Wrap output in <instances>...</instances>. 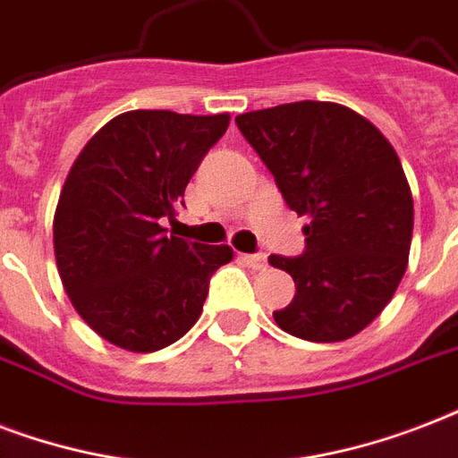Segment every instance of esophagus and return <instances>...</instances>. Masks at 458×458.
Masks as SVG:
<instances>
[{
  "mask_svg": "<svg viewBox=\"0 0 458 458\" xmlns=\"http://www.w3.org/2000/svg\"><path fill=\"white\" fill-rule=\"evenodd\" d=\"M243 262H246L248 267L258 269V272H260V269H265V267H267V258H265V255H262V253L243 255Z\"/></svg>",
  "mask_w": 458,
  "mask_h": 458,
  "instance_id": "obj_1",
  "label": "esophagus"
}]
</instances>
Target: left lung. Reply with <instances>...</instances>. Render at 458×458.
I'll return each mask as SVG.
<instances>
[{
  "instance_id": "obj_1",
  "label": "left lung",
  "mask_w": 458,
  "mask_h": 458,
  "mask_svg": "<svg viewBox=\"0 0 458 458\" xmlns=\"http://www.w3.org/2000/svg\"><path fill=\"white\" fill-rule=\"evenodd\" d=\"M286 205L308 215L306 250L269 255L293 301L275 322L306 342H344L385 310L409 265L413 198L394 148L336 102H289L236 116Z\"/></svg>"
}]
</instances>
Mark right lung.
Instances as JSON below:
<instances>
[{
	"mask_svg": "<svg viewBox=\"0 0 458 458\" xmlns=\"http://www.w3.org/2000/svg\"><path fill=\"white\" fill-rule=\"evenodd\" d=\"M229 114L133 109L95 133L71 166L55 212V258L78 315L119 349L150 353L203 313L229 246L165 236L183 191Z\"/></svg>",
	"mask_w": 458,
	"mask_h": 458,
	"instance_id": "right-lung-1",
	"label": "right lung"
}]
</instances>
